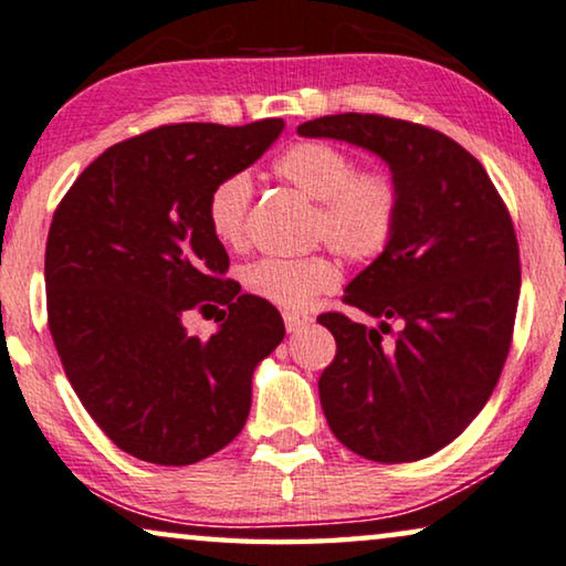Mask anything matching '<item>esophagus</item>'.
Segmentation results:
<instances>
[{"label":"esophagus","instance_id":"34e87169","mask_svg":"<svg viewBox=\"0 0 566 566\" xmlns=\"http://www.w3.org/2000/svg\"><path fill=\"white\" fill-rule=\"evenodd\" d=\"M283 324H285V329H289V332L293 334V332H301V329H306V326H311V316H306V314H293V311H285V314H283Z\"/></svg>","mask_w":566,"mask_h":566}]
</instances>
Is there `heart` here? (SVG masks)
Instances as JSON below:
<instances>
[{"mask_svg": "<svg viewBox=\"0 0 566 566\" xmlns=\"http://www.w3.org/2000/svg\"><path fill=\"white\" fill-rule=\"evenodd\" d=\"M275 176L316 203L314 240L326 242L352 265L378 260L396 240L403 196L385 168H357L355 155L324 140H301L277 155ZM252 178L244 170L211 188L207 222L224 248H240L248 234ZM339 263L316 252L308 258H260L242 268V285L252 296L281 308H306L339 283Z\"/></svg>", "mask_w": 566, "mask_h": 566, "instance_id": "heart-1", "label": "heart"}]
</instances>
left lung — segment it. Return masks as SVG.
<instances>
[{"label":"left lung","mask_w":566,"mask_h":566,"mask_svg":"<svg viewBox=\"0 0 566 566\" xmlns=\"http://www.w3.org/2000/svg\"><path fill=\"white\" fill-rule=\"evenodd\" d=\"M298 135L380 155L403 196L396 240L342 298L378 329L339 311L318 316L337 339L318 378L324 416L365 460H423L472 423L503 373L521 293L511 214L480 160L431 127L347 112L303 122ZM390 321L401 329L382 343Z\"/></svg>","instance_id":"1"}]
</instances>
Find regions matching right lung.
<instances>
[{
    "label": "right lung",
    "instance_id": "right-lung-1",
    "mask_svg": "<svg viewBox=\"0 0 566 566\" xmlns=\"http://www.w3.org/2000/svg\"><path fill=\"white\" fill-rule=\"evenodd\" d=\"M281 133L283 119L155 127L104 150L55 209L48 326L88 416L137 460H207L248 421L252 373L285 326L268 301L227 277L207 201ZM191 310H219L220 332L188 335Z\"/></svg>",
    "mask_w": 566,
    "mask_h": 566
}]
</instances>
